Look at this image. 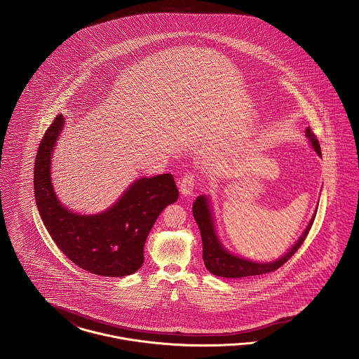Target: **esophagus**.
Here are the masks:
<instances>
[{"mask_svg": "<svg viewBox=\"0 0 359 359\" xmlns=\"http://www.w3.org/2000/svg\"><path fill=\"white\" fill-rule=\"evenodd\" d=\"M196 187V178L193 174H187L180 181V191L182 196H190Z\"/></svg>", "mask_w": 359, "mask_h": 359, "instance_id": "1", "label": "esophagus"}]
</instances>
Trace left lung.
Segmentation results:
<instances>
[{"label": "left lung", "mask_w": 359, "mask_h": 359, "mask_svg": "<svg viewBox=\"0 0 359 359\" xmlns=\"http://www.w3.org/2000/svg\"><path fill=\"white\" fill-rule=\"evenodd\" d=\"M305 137L308 139L312 150L321 156L319 140L316 139L315 133L309 130V127L305 130ZM191 210H193L194 220L198 224L200 232H201L203 259H204V264L208 270L213 276H217V277L243 278V277H250V276L266 274V273L274 271L278 267H281L300 248L311 226L313 224L318 207L315 209V213L312 215V219L309 220L308 226L304 229L300 238L294 242V245H292L280 258L270 261V262H255V261L247 259L241 255L231 252L226 245L222 243V241L217 235V229H216L212 203L207 194H200L196 198V201L193 203Z\"/></svg>", "instance_id": "obj_1"}]
</instances>
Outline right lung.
I'll return each instance as SVG.
<instances>
[{"label":"right lung","instance_id":"obj_1","mask_svg":"<svg viewBox=\"0 0 359 359\" xmlns=\"http://www.w3.org/2000/svg\"><path fill=\"white\" fill-rule=\"evenodd\" d=\"M66 118L57 114L39 146L34 190L39 215L60 251L81 269L102 277H124L144 262V243L158 216L178 200L171 174L140 177L105 210L81 215L63 205L51 168Z\"/></svg>","mask_w":359,"mask_h":359}]
</instances>
